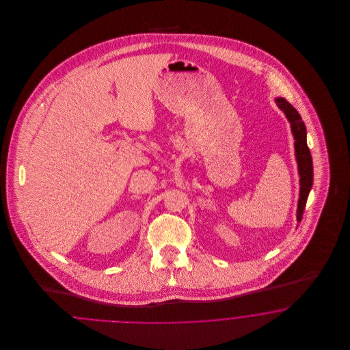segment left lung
<instances>
[{"label": "left lung", "mask_w": 350, "mask_h": 350, "mask_svg": "<svg viewBox=\"0 0 350 350\" xmlns=\"http://www.w3.org/2000/svg\"><path fill=\"white\" fill-rule=\"evenodd\" d=\"M275 103L283 111V114L290 122L291 133L294 136V148H295V159L298 163V173H299V200L297 208V221L299 223L303 217V211L307 203L308 194L311 191L314 183V167H312V157L307 146V131L304 122L301 120L299 113L293 107L287 100L282 97H277Z\"/></svg>", "instance_id": "8db88e82"}]
</instances>
